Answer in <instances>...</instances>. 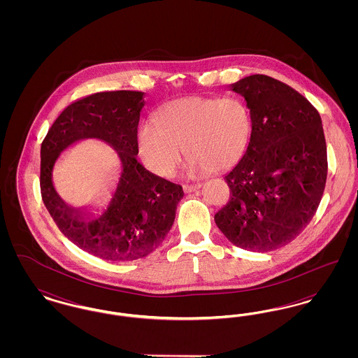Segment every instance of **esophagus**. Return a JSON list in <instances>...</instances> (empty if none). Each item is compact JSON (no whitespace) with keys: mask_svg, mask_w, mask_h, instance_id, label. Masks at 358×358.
I'll list each match as a JSON object with an SVG mask.
<instances>
[{"mask_svg":"<svg viewBox=\"0 0 358 358\" xmlns=\"http://www.w3.org/2000/svg\"><path fill=\"white\" fill-rule=\"evenodd\" d=\"M201 187V184H193V185H184V192L185 193H190V192H194L197 190L199 187Z\"/></svg>","mask_w":358,"mask_h":358,"instance_id":"obj_1","label":"esophagus"}]
</instances>
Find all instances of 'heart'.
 <instances>
[{
	"label": "heart",
	"mask_w": 358,
	"mask_h": 358,
	"mask_svg": "<svg viewBox=\"0 0 358 358\" xmlns=\"http://www.w3.org/2000/svg\"><path fill=\"white\" fill-rule=\"evenodd\" d=\"M157 124L142 122L136 143L145 164L169 177L187 152L189 176H204L235 165L245 153L251 115L238 96L192 95L165 103L155 114Z\"/></svg>",
	"instance_id": "heart-1"
}]
</instances>
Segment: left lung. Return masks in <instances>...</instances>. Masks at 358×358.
Instances as JSON below:
<instances>
[{"label":"left lung","instance_id":"8db88e82","mask_svg":"<svg viewBox=\"0 0 358 358\" xmlns=\"http://www.w3.org/2000/svg\"><path fill=\"white\" fill-rule=\"evenodd\" d=\"M229 90L245 101L251 136L224 176L231 196L215 222L238 248L267 252L296 238L321 203L327 177L322 120L303 95L266 75Z\"/></svg>","mask_w":358,"mask_h":358}]
</instances>
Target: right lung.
Segmentation results:
<instances>
[{"instance_id":"right-lung-1","label":"right lung","mask_w":358,"mask_h":358,"mask_svg":"<svg viewBox=\"0 0 358 358\" xmlns=\"http://www.w3.org/2000/svg\"><path fill=\"white\" fill-rule=\"evenodd\" d=\"M145 92L108 91L67 106L41 143V197L53 222L73 244L111 262H133L155 251L171 231L182 187L146 171L136 159L138 122ZM102 140L120 159L121 174L108 205L98 215L93 206L69 205L52 184L58 157L78 141Z\"/></svg>"}]
</instances>
